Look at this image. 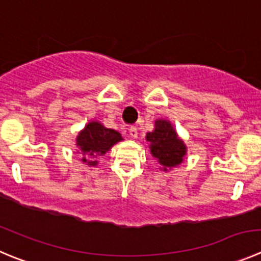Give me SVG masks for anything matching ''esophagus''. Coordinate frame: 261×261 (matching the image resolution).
I'll return each instance as SVG.
<instances>
[{"instance_id":"esophagus-1","label":"esophagus","mask_w":261,"mask_h":261,"mask_svg":"<svg viewBox=\"0 0 261 261\" xmlns=\"http://www.w3.org/2000/svg\"><path fill=\"white\" fill-rule=\"evenodd\" d=\"M138 127H135V126H131V127L128 128V135H130V138H138Z\"/></svg>"}]
</instances>
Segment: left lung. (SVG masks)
Here are the masks:
<instances>
[{
    "label": "left lung",
    "instance_id": "8db88e82",
    "mask_svg": "<svg viewBox=\"0 0 261 261\" xmlns=\"http://www.w3.org/2000/svg\"><path fill=\"white\" fill-rule=\"evenodd\" d=\"M147 140L150 142V152L162 166L174 167L181 164L187 148L171 123L164 119L155 121V130L147 134Z\"/></svg>",
    "mask_w": 261,
    "mask_h": 261
}]
</instances>
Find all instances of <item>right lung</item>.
Instances as JSON below:
<instances>
[{"label": "right lung", "mask_w": 261, "mask_h": 261, "mask_svg": "<svg viewBox=\"0 0 261 261\" xmlns=\"http://www.w3.org/2000/svg\"><path fill=\"white\" fill-rule=\"evenodd\" d=\"M122 140V136L118 131L112 128L104 127L99 122H90L86 127L79 134L77 138V145L81 148L82 161L89 165H96V161H91L97 158L99 155L106 154L114 145Z\"/></svg>", "instance_id": "1"}]
</instances>
